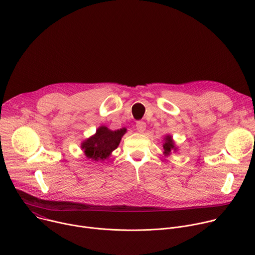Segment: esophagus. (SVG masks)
<instances>
[{"label":"esophagus","mask_w":255,"mask_h":255,"mask_svg":"<svg viewBox=\"0 0 255 255\" xmlns=\"http://www.w3.org/2000/svg\"><path fill=\"white\" fill-rule=\"evenodd\" d=\"M136 129L138 130V132L143 133L145 131V129H146V123L143 122V121H137Z\"/></svg>","instance_id":"esophagus-1"}]
</instances>
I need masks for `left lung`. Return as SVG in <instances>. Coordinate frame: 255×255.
I'll use <instances>...</instances> for the list:
<instances>
[{
	"label": "left lung",
	"instance_id": "8db88e82",
	"mask_svg": "<svg viewBox=\"0 0 255 255\" xmlns=\"http://www.w3.org/2000/svg\"><path fill=\"white\" fill-rule=\"evenodd\" d=\"M163 149H164V153H166V154H169L172 149L173 150L176 149L174 147V144H173V141L171 139V136H167L165 138V142L163 143Z\"/></svg>",
	"mask_w": 255,
	"mask_h": 255
}]
</instances>
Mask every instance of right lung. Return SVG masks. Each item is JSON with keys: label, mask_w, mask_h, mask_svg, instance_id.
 I'll use <instances>...</instances> for the list:
<instances>
[{"label": "right lung", "mask_w": 255, "mask_h": 255, "mask_svg": "<svg viewBox=\"0 0 255 255\" xmlns=\"http://www.w3.org/2000/svg\"><path fill=\"white\" fill-rule=\"evenodd\" d=\"M125 132V128L112 131L105 126L100 127L97 130V133L86 140L82 145L86 156L96 161L106 159L118 147Z\"/></svg>", "instance_id": "add662e5"}]
</instances>
